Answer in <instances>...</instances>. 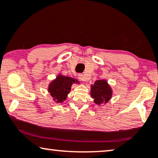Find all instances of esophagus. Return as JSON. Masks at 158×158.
Returning a JSON list of instances; mask_svg holds the SVG:
<instances>
[{"mask_svg":"<svg viewBox=\"0 0 158 158\" xmlns=\"http://www.w3.org/2000/svg\"><path fill=\"white\" fill-rule=\"evenodd\" d=\"M78 78H79V80L82 81H86L87 80V78L86 77L85 75L81 74V73H79V74L78 75Z\"/></svg>","mask_w":158,"mask_h":158,"instance_id":"esophagus-1","label":"esophagus"}]
</instances>
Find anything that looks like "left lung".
<instances>
[{
	"label": "left lung",
	"instance_id": "8db88e82",
	"mask_svg": "<svg viewBox=\"0 0 158 158\" xmlns=\"http://www.w3.org/2000/svg\"><path fill=\"white\" fill-rule=\"evenodd\" d=\"M90 95L98 106L108 103L113 97V89L106 79L97 80L90 86Z\"/></svg>",
	"mask_w": 158,
	"mask_h": 158
}]
</instances>
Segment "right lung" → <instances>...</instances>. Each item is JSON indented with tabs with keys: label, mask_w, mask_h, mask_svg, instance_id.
Wrapping results in <instances>:
<instances>
[{
	"label": "right lung",
	"mask_w": 158,
	"mask_h": 158,
	"mask_svg": "<svg viewBox=\"0 0 158 158\" xmlns=\"http://www.w3.org/2000/svg\"><path fill=\"white\" fill-rule=\"evenodd\" d=\"M79 83L80 82L78 79L59 73L56 76V79L49 83L48 92L56 103H62L66 100L68 94L70 93L73 84L79 85Z\"/></svg>",
	"instance_id": "obj_1"
}]
</instances>
